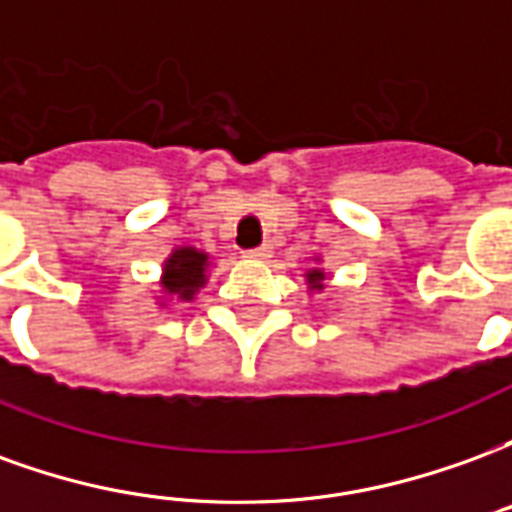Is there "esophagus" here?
<instances>
[{"instance_id":"esophagus-1","label":"esophagus","mask_w":512,"mask_h":512,"mask_svg":"<svg viewBox=\"0 0 512 512\" xmlns=\"http://www.w3.org/2000/svg\"><path fill=\"white\" fill-rule=\"evenodd\" d=\"M246 257H252V260H268L271 257V244H260L255 249H246Z\"/></svg>"}]
</instances>
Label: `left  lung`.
<instances>
[{"label":"left lung","instance_id":"1","mask_svg":"<svg viewBox=\"0 0 512 512\" xmlns=\"http://www.w3.org/2000/svg\"><path fill=\"white\" fill-rule=\"evenodd\" d=\"M321 271H312V274H310V285H312V288H321Z\"/></svg>","mask_w":512,"mask_h":512}]
</instances>
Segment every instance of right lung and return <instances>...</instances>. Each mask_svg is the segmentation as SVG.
<instances>
[{
  "instance_id": "1",
  "label": "right lung",
  "mask_w": 512,
  "mask_h": 512,
  "mask_svg": "<svg viewBox=\"0 0 512 512\" xmlns=\"http://www.w3.org/2000/svg\"><path fill=\"white\" fill-rule=\"evenodd\" d=\"M205 266H208V255H202L197 249H178L169 257L161 285L169 296L191 299L194 290L202 288V282H205Z\"/></svg>"
}]
</instances>
